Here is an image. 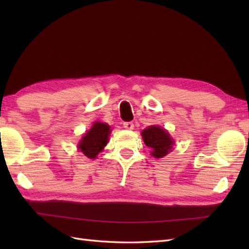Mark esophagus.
Segmentation results:
<instances>
[{
  "label": "esophagus",
  "mask_w": 249,
  "mask_h": 249,
  "mask_svg": "<svg viewBox=\"0 0 249 249\" xmlns=\"http://www.w3.org/2000/svg\"><path fill=\"white\" fill-rule=\"evenodd\" d=\"M123 125H124V128H126V129H128V130L134 129V123H133V122H125Z\"/></svg>",
  "instance_id": "esophagus-1"
}]
</instances>
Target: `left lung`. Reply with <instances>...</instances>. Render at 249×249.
Here are the masks:
<instances>
[{
    "instance_id": "8db88e82",
    "label": "left lung",
    "mask_w": 249,
    "mask_h": 249,
    "mask_svg": "<svg viewBox=\"0 0 249 249\" xmlns=\"http://www.w3.org/2000/svg\"><path fill=\"white\" fill-rule=\"evenodd\" d=\"M141 135L145 145L152 150L151 153L154 157L161 158L171 152L173 140L167 131L160 126H150L142 131Z\"/></svg>"
}]
</instances>
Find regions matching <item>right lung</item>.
<instances>
[{"label": "right lung", "instance_id": "obj_1", "mask_svg": "<svg viewBox=\"0 0 249 249\" xmlns=\"http://www.w3.org/2000/svg\"><path fill=\"white\" fill-rule=\"evenodd\" d=\"M110 133L111 130L107 124L96 122L92 128L84 135L78 147L87 157L94 160L107 144Z\"/></svg>", "mask_w": 249, "mask_h": 249}]
</instances>
